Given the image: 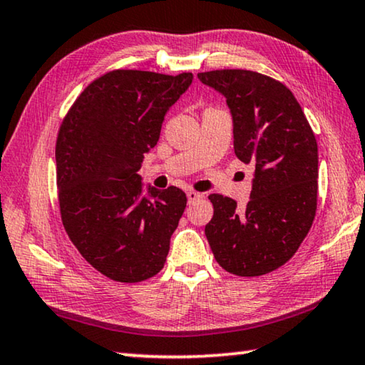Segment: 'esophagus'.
<instances>
[{
	"label": "esophagus",
	"mask_w": 365,
	"mask_h": 365,
	"mask_svg": "<svg viewBox=\"0 0 365 365\" xmlns=\"http://www.w3.org/2000/svg\"><path fill=\"white\" fill-rule=\"evenodd\" d=\"M187 196H188V202H195L196 200H201L202 196V193H197V191H193V190H190L188 193H187Z\"/></svg>",
	"instance_id": "1"
}]
</instances>
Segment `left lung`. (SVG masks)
<instances>
[{
    "label": "left lung",
    "mask_w": 365,
    "mask_h": 365,
    "mask_svg": "<svg viewBox=\"0 0 365 365\" xmlns=\"http://www.w3.org/2000/svg\"><path fill=\"white\" fill-rule=\"evenodd\" d=\"M225 96L237 158L255 168L245 207L209 195L214 215L206 238L222 269L259 277L282 267L312 227L317 211V141L294 95L279 80L245 69L200 72Z\"/></svg>",
    "instance_id": "1"
}]
</instances>
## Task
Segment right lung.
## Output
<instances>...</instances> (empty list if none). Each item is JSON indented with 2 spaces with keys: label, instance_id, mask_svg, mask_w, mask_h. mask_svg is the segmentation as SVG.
Listing matches in <instances>:
<instances>
[{
  "label": "right lung",
  "instance_id": "right-lung-1",
  "mask_svg": "<svg viewBox=\"0 0 365 365\" xmlns=\"http://www.w3.org/2000/svg\"><path fill=\"white\" fill-rule=\"evenodd\" d=\"M193 80L117 69L93 80L67 110L56 140V183L66 233L108 279L137 283L164 267L187 207L180 188L150 187L137 174L164 115Z\"/></svg>",
  "mask_w": 365,
  "mask_h": 365
}]
</instances>
